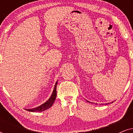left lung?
Segmentation results:
<instances>
[{"instance_id": "left-lung-1", "label": "left lung", "mask_w": 133, "mask_h": 133, "mask_svg": "<svg viewBox=\"0 0 133 133\" xmlns=\"http://www.w3.org/2000/svg\"><path fill=\"white\" fill-rule=\"evenodd\" d=\"M111 103H113V102H112ZM106 105H107V104Z\"/></svg>"}]
</instances>
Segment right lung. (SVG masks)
<instances>
[{
  "label": "right lung",
  "instance_id": "add662e5",
  "mask_svg": "<svg viewBox=\"0 0 133 133\" xmlns=\"http://www.w3.org/2000/svg\"><path fill=\"white\" fill-rule=\"evenodd\" d=\"M57 81L56 83L55 86H54L53 92H52V95L51 96L50 99L47 101L46 102H45L43 104L41 105V106L36 107V108H32V109H25V110L28 111H31V112H41L43 111L47 110V109L50 108V107L53 104V103L55 101V99L56 98V94H57V91H56V88H57Z\"/></svg>",
  "mask_w": 133,
  "mask_h": 133
}]
</instances>
